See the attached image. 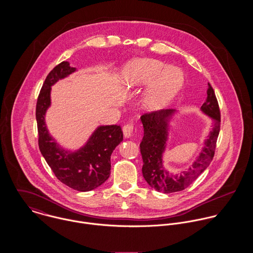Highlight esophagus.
Instances as JSON below:
<instances>
[{
    "label": "esophagus",
    "mask_w": 253,
    "mask_h": 253,
    "mask_svg": "<svg viewBox=\"0 0 253 253\" xmlns=\"http://www.w3.org/2000/svg\"><path fill=\"white\" fill-rule=\"evenodd\" d=\"M133 131H134V126H133V124H126V125H125L124 127H123L124 135H125V137H126V138L130 137V136L132 135Z\"/></svg>",
    "instance_id": "esophagus-1"
}]
</instances>
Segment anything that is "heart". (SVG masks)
<instances>
[{
    "mask_svg": "<svg viewBox=\"0 0 253 253\" xmlns=\"http://www.w3.org/2000/svg\"><path fill=\"white\" fill-rule=\"evenodd\" d=\"M164 64L161 61L149 58L133 60L126 67L125 83L128 87L145 84L157 76L143 98V103L148 109H157L166 104L182 84L183 77L177 68L168 67L162 72Z\"/></svg>",
    "mask_w": 253,
    "mask_h": 253,
    "instance_id": "1",
    "label": "heart"
}]
</instances>
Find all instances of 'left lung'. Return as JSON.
<instances>
[{
  "label": "left lung",
  "instance_id": "left-lung-1",
  "mask_svg": "<svg viewBox=\"0 0 253 253\" xmlns=\"http://www.w3.org/2000/svg\"><path fill=\"white\" fill-rule=\"evenodd\" d=\"M207 93V100L201 109L213 120L212 129L205 142L202 153L194 162L192 168L180 175L169 174L163 167V153L168 136V122L174 110H161L141 116L144 127V136L140 143V152L143 159L142 173L147 183L157 191L168 194L186 189L211 163L220 131L221 116L215 92L210 83Z\"/></svg>",
  "mask_w": 253,
  "mask_h": 253
}]
</instances>
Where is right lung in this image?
<instances>
[{
    "label": "right lung",
    "mask_w": 253,
    "mask_h": 253,
    "mask_svg": "<svg viewBox=\"0 0 253 253\" xmlns=\"http://www.w3.org/2000/svg\"><path fill=\"white\" fill-rule=\"evenodd\" d=\"M67 61L56 65L46 76L37 99L36 120L40 151L56 178L74 190L86 192L107 180L111 173V155L123 140L120 126H99L87 143L76 152L65 151L49 135L44 114L50 105V86L75 72Z\"/></svg>",
    "instance_id": "add662e5"
}]
</instances>
